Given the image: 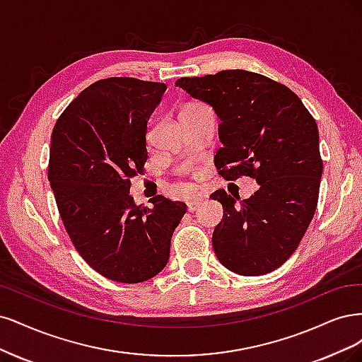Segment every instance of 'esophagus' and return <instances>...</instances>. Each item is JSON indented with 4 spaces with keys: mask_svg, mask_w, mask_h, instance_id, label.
<instances>
[{
    "mask_svg": "<svg viewBox=\"0 0 362 362\" xmlns=\"http://www.w3.org/2000/svg\"><path fill=\"white\" fill-rule=\"evenodd\" d=\"M203 200H204L203 195H195V197H192L191 200L188 202V211H189V212H194L195 209H197V206H200Z\"/></svg>",
    "mask_w": 362,
    "mask_h": 362,
    "instance_id": "obj_1",
    "label": "esophagus"
}]
</instances>
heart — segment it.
<instances>
[{
	"label": "heart",
	"mask_w": 362,
	"mask_h": 362,
	"mask_svg": "<svg viewBox=\"0 0 362 362\" xmlns=\"http://www.w3.org/2000/svg\"><path fill=\"white\" fill-rule=\"evenodd\" d=\"M198 105L200 103H189V105H186V107H183V110H192V108L198 107Z\"/></svg>",
	"instance_id": "1"
}]
</instances>
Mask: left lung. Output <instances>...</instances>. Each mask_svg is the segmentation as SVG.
I'll use <instances>...</instances> for the list:
<instances>
[{
    "label": "left lung",
    "mask_w": 362,
    "mask_h": 362,
    "mask_svg": "<svg viewBox=\"0 0 362 362\" xmlns=\"http://www.w3.org/2000/svg\"><path fill=\"white\" fill-rule=\"evenodd\" d=\"M176 86L221 120V176L260 185L239 206L224 189L211 195L224 209L212 236L218 260L245 276L275 271L296 251L317 207L323 162L316 120L288 87L242 69L180 78Z\"/></svg>",
    "instance_id": "8db88e82"
}]
</instances>
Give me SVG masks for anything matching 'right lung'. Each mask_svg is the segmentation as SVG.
<instances>
[{
    "label": "right lung",
    "instance_id": "add662e5",
    "mask_svg": "<svg viewBox=\"0 0 362 362\" xmlns=\"http://www.w3.org/2000/svg\"><path fill=\"white\" fill-rule=\"evenodd\" d=\"M167 86L127 76L96 81L58 117L48 180L74 247L117 283H143L164 269L186 204L164 195L136 206L131 179L147 160L146 134Z\"/></svg>",
    "mask_w": 362,
    "mask_h": 362
}]
</instances>
